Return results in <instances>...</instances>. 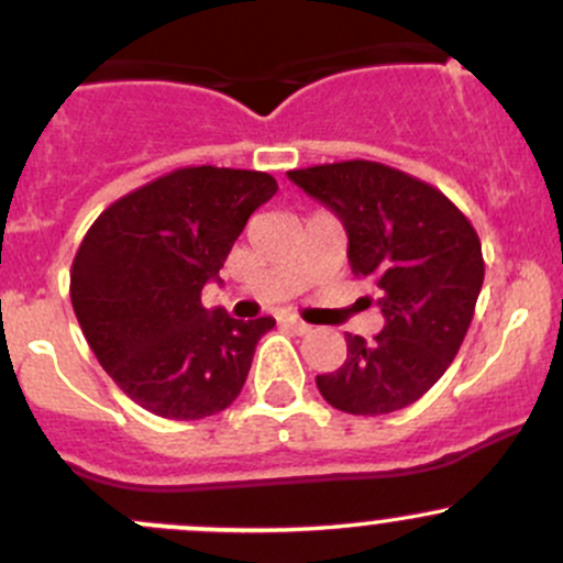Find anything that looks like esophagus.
I'll return each instance as SVG.
<instances>
[{
  "mask_svg": "<svg viewBox=\"0 0 563 563\" xmlns=\"http://www.w3.org/2000/svg\"><path fill=\"white\" fill-rule=\"evenodd\" d=\"M283 323H286V327H291L294 332H299V334H308L310 329H313L310 323H305L302 318H297V316H286V318H283Z\"/></svg>",
  "mask_w": 563,
  "mask_h": 563,
  "instance_id": "obj_1",
  "label": "esophagus"
}]
</instances>
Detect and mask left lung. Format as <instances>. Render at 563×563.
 <instances>
[{
  "label": "left lung",
  "instance_id": "1",
  "mask_svg": "<svg viewBox=\"0 0 563 563\" xmlns=\"http://www.w3.org/2000/svg\"><path fill=\"white\" fill-rule=\"evenodd\" d=\"M345 225L356 277L378 288L384 329L345 334L349 354L316 376L329 406L356 417L400 411L452 365L485 280L482 242L463 212L428 181L373 161L288 172Z\"/></svg>",
  "mask_w": 563,
  "mask_h": 563
}]
</instances>
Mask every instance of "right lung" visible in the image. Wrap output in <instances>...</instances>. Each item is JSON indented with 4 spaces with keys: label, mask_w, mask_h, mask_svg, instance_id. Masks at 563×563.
Instances as JSON below:
<instances>
[{
    "label": "right lung",
    "mask_w": 563,
    "mask_h": 563,
    "mask_svg": "<svg viewBox=\"0 0 563 563\" xmlns=\"http://www.w3.org/2000/svg\"><path fill=\"white\" fill-rule=\"evenodd\" d=\"M275 192L264 172L176 168L113 201L87 231L70 269L73 310L103 371L141 408L203 419L240 397L275 318L209 313L201 288Z\"/></svg>",
    "instance_id": "add662e5"
}]
</instances>
